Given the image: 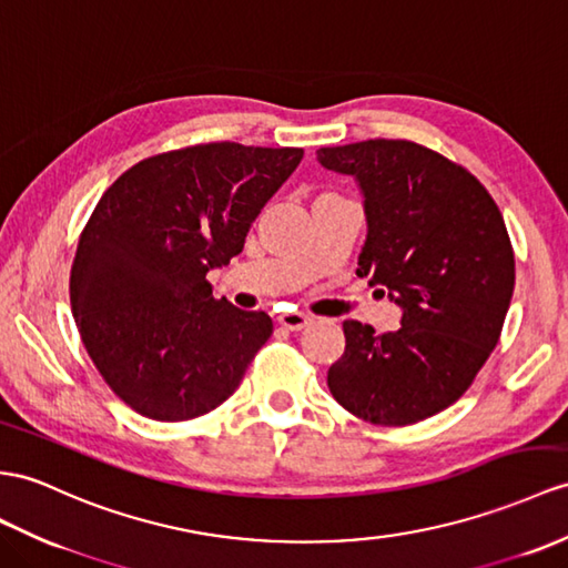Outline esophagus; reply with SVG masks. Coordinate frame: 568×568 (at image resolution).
Wrapping results in <instances>:
<instances>
[{
    "label": "esophagus",
    "instance_id": "obj_1",
    "mask_svg": "<svg viewBox=\"0 0 568 568\" xmlns=\"http://www.w3.org/2000/svg\"><path fill=\"white\" fill-rule=\"evenodd\" d=\"M276 321H280L282 327L292 329V332H298V329H303L306 325H311L313 317L306 315V313H284V315L276 317Z\"/></svg>",
    "mask_w": 568,
    "mask_h": 568
}]
</instances>
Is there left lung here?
<instances>
[{"label": "left lung", "mask_w": 568, "mask_h": 568, "mask_svg": "<svg viewBox=\"0 0 568 568\" xmlns=\"http://www.w3.org/2000/svg\"><path fill=\"white\" fill-rule=\"evenodd\" d=\"M315 154L362 190L368 233L356 274L403 308V325L385 335L342 323L347 344L327 371L329 393L371 424L434 417L475 381L514 296L516 260L499 206L463 165L407 140Z\"/></svg>", "instance_id": "8db88e82"}]
</instances>
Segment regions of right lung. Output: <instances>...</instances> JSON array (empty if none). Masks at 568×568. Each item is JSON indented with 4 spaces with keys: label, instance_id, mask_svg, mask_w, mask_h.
<instances>
[{
    "label": "right lung",
    "instance_id": "right-lung-1",
    "mask_svg": "<svg viewBox=\"0 0 568 568\" xmlns=\"http://www.w3.org/2000/svg\"><path fill=\"white\" fill-rule=\"evenodd\" d=\"M303 149L197 144L144 159L95 204L69 296L81 342L124 405L185 422L236 393L272 317L216 301L206 272L243 251Z\"/></svg>",
    "mask_w": 568,
    "mask_h": 568
}]
</instances>
